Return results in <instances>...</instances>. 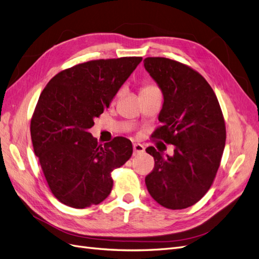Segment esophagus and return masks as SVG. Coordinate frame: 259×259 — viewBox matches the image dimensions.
<instances>
[{
    "label": "esophagus",
    "instance_id": "1",
    "mask_svg": "<svg viewBox=\"0 0 259 259\" xmlns=\"http://www.w3.org/2000/svg\"><path fill=\"white\" fill-rule=\"evenodd\" d=\"M133 148H134V153L135 154L143 153L145 151V148L142 144H134V145H133Z\"/></svg>",
    "mask_w": 259,
    "mask_h": 259
}]
</instances>
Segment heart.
I'll list each match as a JSON object with an SVG mask.
<instances>
[{
    "mask_svg": "<svg viewBox=\"0 0 259 259\" xmlns=\"http://www.w3.org/2000/svg\"><path fill=\"white\" fill-rule=\"evenodd\" d=\"M151 89H153L152 86H146V88H144L142 91H148V90H151Z\"/></svg>",
    "mask_w": 259,
    "mask_h": 259,
    "instance_id": "1",
    "label": "heart"
}]
</instances>
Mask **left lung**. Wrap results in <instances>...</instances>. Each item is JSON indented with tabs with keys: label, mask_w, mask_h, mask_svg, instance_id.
Listing matches in <instances>:
<instances>
[{
	"label": "left lung",
	"mask_w": 259,
	"mask_h": 259,
	"mask_svg": "<svg viewBox=\"0 0 259 259\" xmlns=\"http://www.w3.org/2000/svg\"><path fill=\"white\" fill-rule=\"evenodd\" d=\"M144 67L163 94L162 126L154 137L174 146L173 155L146 149L155 163L145 179L147 189L164 207H189L208 191L221 164L226 142L221 107L193 69L163 57L145 58Z\"/></svg>",
	"instance_id": "obj_1"
}]
</instances>
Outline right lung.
Listing matches in <instances>:
<instances>
[{"instance_id": "1", "label": "right lung", "mask_w": 259, "mask_h": 259, "mask_svg": "<svg viewBox=\"0 0 259 259\" xmlns=\"http://www.w3.org/2000/svg\"><path fill=\"white\" fill-rule=\"evenodd\" d=\"M142 60L84 62L55 75L41 93L31 120V139L51 191L64 204H99L111 192V171L132 156L131 140L115 137L103 147L90 128Z\"/></svg>"}]
</instances>
